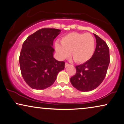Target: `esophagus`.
<instances>
[{"label": "esophagus", "mask_w": 124, "mask_h": 124, "mask_svg": "<svg viewBox=\"0 0 124 124\" xmlns=\"http://www.w3.org/2000/svg\"><path fill=\"white\" fill-rule=\"evenodd\" d=\"M69 65H69V64L68 63H66L65 65V67H67L69 66Z\"/></svg>", "instance_id": "34e87169"}]
</instances>
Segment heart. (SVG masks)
<instances>
[{
	"label": "heart",
	"instance_id": "obj_1",
	"mask_svg": "<svg viewBox=\"0 0 124 124\" xmlns=\"http://www.w3.org/2000/svg\"><path fill=\"white\" fill-rule=\"evenodd\" d=\"M61 43L55 42V49L61 59L68 57L71 52L75 62L83 63L92 57L95 51V39L88 33H69L62 37Z\"/></svg>",
	"mask_w": 124,
	"mask_h": 124
}]
</instances>
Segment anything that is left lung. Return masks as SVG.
<instances>
[{
  "label": "left lung",
  "mask_w": 124,
  "mask_h": 124,
  "mask_svg": "<svg viewBox=\"0 0 124 124\" xmlns=\"http://www.w3.org/2000/svg\"><path fill=\"white\" fill-rule=\"evenodd\" d=\"M96 46L92 57L82 65L76 66V74L70 78L73 87L87 92L96 88L106 75L110 62L109 49L104 41L94 34Z\"/></svg>",
  "instance_id": "8db88e82"
}]
</instances>
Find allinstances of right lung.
Returning a JSON list of instances; mask_svg holds the SVG:
<instances>
[{"instance_id": "right-lung-1", "label": "right lung", "mask_w": 124, "mask_h": 124, "mask_svg": "<svg viewBox=\"0 0 124 124\" xmlns=\"http://www.w3.org/2000/svg\"><path fill=\"white\" fill-rule=\"evenodd\" d=\"M61 30L42 28L28 37L23 43L19 57L23 79L33 89L44 90L55 82L65 62L53 57V41Z\"/></svg>"}]
</instances>
